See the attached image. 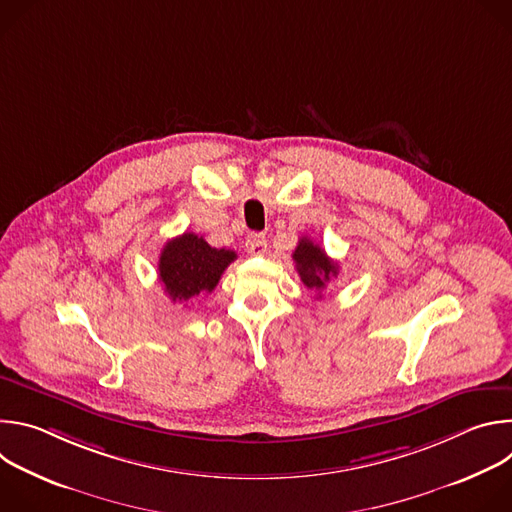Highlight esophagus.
I'll list each match as a JSON object with an SVG mask.
<instances>
[{"label": "esophagus", "mask_w": 512, "mask_h": 512, "mask_svg": "<svg viewBox=\"0 0 512 512\" xmlns=\"http://www.w3.org/2000/svg\"><path fill=\"white\" fill-rule=\"evenodd\" d=\"M245 247L251 255H263L267 251V239L261 233H251L245 241Z\"/></svg>", "instance_id": "obj_1"}]
</instances>
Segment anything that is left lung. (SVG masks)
Returning a JSON list of instances; mask_svg holds the SVG:
<instances>
[{"label":"left lung","instance_id":"1","mask_svg":"<svg viewBox=\"0 0 512 512\" xmlns=\"http://www.w3.org/2000/svg\"><path fill=\"white\" fill-rule=\"evenodd\" d=\"M296 269L308 289L322 291L326 283L338 275V263H334L324 249L314 245L308 237H302L296 251H294Z\"/></svg>","mask_w":512,"mask_h":512}]
</instances>
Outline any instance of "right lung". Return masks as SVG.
<instances>
[{
    "label": "right lung",
    "instance_id": "1",
    "mask_svg": "<svg viewBox=\"0 0 512 512\" xmlns=\"http://www.w3.org/2000/svg\"><path fill=\"white\" fill-rule=\"evenodd\" d=\"M235 259V251L214 249L202 237L184 233L164 245L158 265L160 281L172 302H188L210 294Z\"/></svg>",
    "mask_w": 512,
    "mask_h": 512
}]
</instances>
